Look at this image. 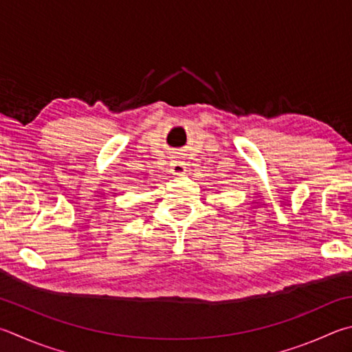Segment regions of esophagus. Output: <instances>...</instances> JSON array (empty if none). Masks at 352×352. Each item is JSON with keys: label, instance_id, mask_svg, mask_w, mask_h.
Returning a JSON list of instances; mask_svg holds the SVG:
<instances>
[{"label": "esophagus", "instance_id": "obj_1", "mask_svg": "<svg viewBox=\"0 0 352 352\" xmlns=\"http://www.w3.org/2000/svg\"><path fill=\"white\" fill-rule=\"evenodd\" d=\"M170 166H172L170 172L174 175H183L184 172H186V163L184 162H174Z\"/></svg>", "mask_w": 352, "mask_h": 352}]
</instances>
